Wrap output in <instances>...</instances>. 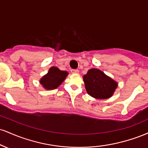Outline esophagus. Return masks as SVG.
Listing matches in <instances>:
<instances>
[{"instance_id": "obj_1", "label": "esophagus", "mask_w": 148, "mask_h": 148, "mask_svg": "<svg viewBox=\"0 0 148 148\" xmlns=\"http://www.w3.org/2000/svg\"><path fill=\"white\" fill-rule=\"evenodd\" d=\"M71 72H72V74H78V73L79 72V71L78 70V69H72V70H71Z\"/></svg>"}]
</instances>
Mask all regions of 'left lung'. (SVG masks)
<instances>
[{"mask_svg": "<svg viewBox=\"0 0 148 148\" xmlns=\"http://www.w3.org/2000/svg\"><path fill=\"white\" fill-rule=\"evenodd\" d=\"M88 94L95 99L111 97L118 87V83L98 69H90L83 76Z\"/></svg>", "mask_w": 148, "mask_h": 148, "instance_id": "8db88e82", "label": "left lung"}]
</instances>
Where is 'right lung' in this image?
Wrapping results in <instances>:
<instances>
[{
  "instance_id": "right-lung-1",
  "label": "right lung",
  "mask_w": 148,
  "mask_h": 148,
  "mask_svg": "<svg viewBox=\"0 0 148 148\" xmlns=\"http://www.w3.org/2000/svg\"><path fill=\"white\" fill-rule=\"evenodd\" d=\"M68 75L66 71L60 70L56 67H51L48 73L40 79V84L46 90H53L58 87Z\"/></svg>"
}]
</instances>
